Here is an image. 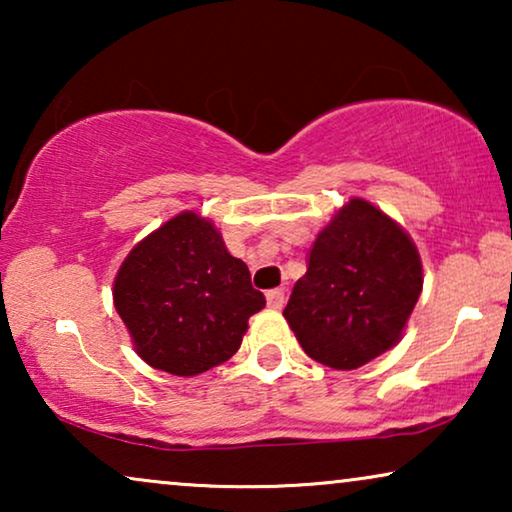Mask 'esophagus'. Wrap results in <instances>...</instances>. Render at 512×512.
<instances>
[{
	"label": "esophagus",
	"instance_id": "34e87169",
	"mask_svg": "<svg viewBox=\"0 0 512 512\" xmlns=\"http://www.w3.org/2000/svg\"><path fill=\"white\" fill-rule=\"evenodd\" d=\"M265 296H268V305L272 307V310H282L284 289H270L268 293H265Z\"/></svg>",
	"mask_w": 512,
	"mask_h": 512
}]
</instances>
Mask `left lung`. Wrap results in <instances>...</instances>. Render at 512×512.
<instances>
[{
  "mask_svg": "<svg viewBox=\"0 0 512 512\" xmlns=\"http://www.w3.org/2000/svg\"><path fill=\"white\" fill-rule=\"evenodd\" d=\"M419 291L422 261L408 233L354 198L314 240L284 317L307 356L354 370L396 345Z\"/></svg>",
  "mask_w": 512,
  "mask_h": 512,
  "instance_id": "obj_1",
  "label": "left lung"
}]
</instances>
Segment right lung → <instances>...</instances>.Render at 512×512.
<instances>
[{
	"mask_svg": "<svg viewBox=\"0 0 512 512\" xmlns=\"http://www.w3.org/2000/svg\"><path fill=\"white\" fill-rule=\"evenodd\" d=\"M114 305L149 366L188 377L240 349L265 296L212 223L184 212L130 251L116 275Z\"/></svg>",
	"mask_w": 512,
	"mask_h": 512,
	"instance_id": "add662e5",
	"label": "right lung"
}]
</instances>
